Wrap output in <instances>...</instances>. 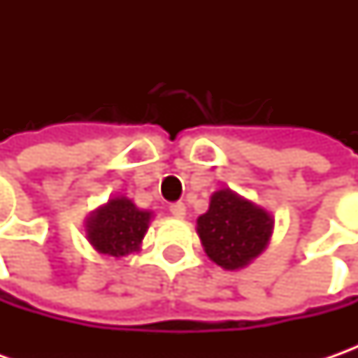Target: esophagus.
I'll return each mask as SVG.
<instances>
[{
  "label": "esophagus",
  "mask_w": 358,
  "mask_h": 358,
  "mask_svg": "<svg viewBox=\"0 0 358 358\" xmlns=\"http://www.w3.org/2000/svg\"><path fill=\"white\" fill-rule=\"evenodd\" d=\"M169 211H171L173 217H177V219H183L187 213V209L183 203H171V205H169Z\"/></svg>",
  "instance_id": "esophagus-1"
}]
</instances>
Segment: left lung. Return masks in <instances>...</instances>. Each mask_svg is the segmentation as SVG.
Listing matches in <instances>:
<instances>
[{"instance_id":"1","label":"left lung","mask_w":358,"mask_h":358,"mask_svg":"<svg viewBox=\"0 0 358 358\" xmlns=\"http://www.w3.org/2000/svg\"><path fill=\"white\" fill-rule=\"evenodd\" d=\"M197 233L207 257L219 267H247L267 249L273 217L231 189L211 195L209 211L197 219Z\"/></svg>"}]
</instances>
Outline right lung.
Here are the masks:
<instances>
[{
    "label": "right lung",
    "instance_id": "add662e5",
    "mask_svg": "<svg viewBox=\"0 0 358 358\" xmlns=\"http://www.w3.org/2000/svg\"><path fill=\"white\" fill-rule=\"evenodd\" d=\"M149 221L151 211L139 209L127 197H113L87 217L85 233L97 253L119 259L139 251Z\"/></svg>",
    "mask_w": 358,
    "mask_h": 358
}]
</instances>
